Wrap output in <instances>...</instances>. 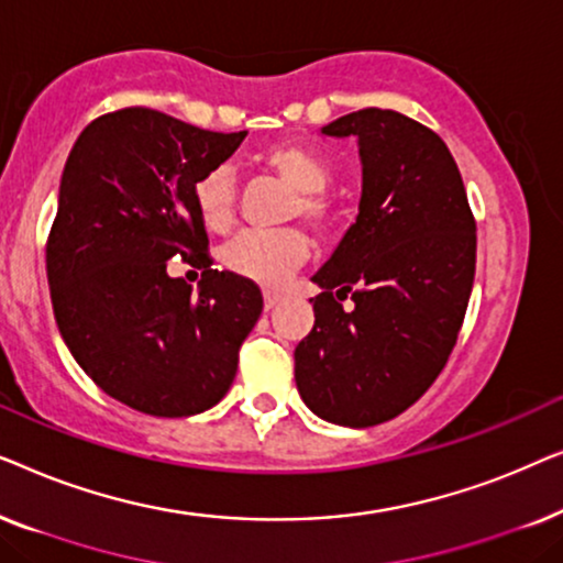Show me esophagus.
<instances>
[{"instance_id":"esophagus-1","label":"esophagus","mask_w":563,"mask_h":563,"mask_svg":"<svg viewBox=\"0 0 563 563\" xmlns=\"http://www.w3.org/2000/svg\"><path fill=\"white\" fill-rule=\"evenodd\" d=\"M279 302H282V295H276V291H266V295H264V307H266V310H274V307L279 305Z\"/></svg>"}]
</instances>
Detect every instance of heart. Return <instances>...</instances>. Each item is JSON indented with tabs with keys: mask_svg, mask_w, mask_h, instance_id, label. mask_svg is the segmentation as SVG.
Here are the masks:
<instances>
[{
	"mask_svg": "<svg viewBox=\"0 0 563 563\" xmlns=\"http://www.w3.org/2000/svg\"><path fill=\"white\" fill-rule=\"evenodd\" d=\"M258 164L295 189L289 218H302L314 230H328L335 222V205L325 195L330 164L325 156L302 143H279L258 153ZM195 207L210 230H225L235 214V176L228 166L202 174L195 184ZM310 253L307 238L295 228L249 230L233 238L220 251V264L230 274L261 287H279L287 276L302 266Z\"/></svg>",
	"mask_w": 563,
	"mask_h": 563,
	"instance_id": "obj_1",
	"label": "heart"
}]
</instances>
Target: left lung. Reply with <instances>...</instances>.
<instances>
[{"label":"left lung","instance_id":"left-lung-1","mask_svg":"<svg viewBox=\"0 0 563 563\" xmlns=\"http://www.w3.org/2000/svg\"><path fill=\"white\" fill-rule=\"evenodd\" d=\"M356 137L361 199L312 282L314 328L295 382L318 418L368 428L426 395L449 361L474 287L476 225L449 145L395 110H358L320 130ZM352 295L354 307L340 302Z\"/></svg>","mask_w":563,"mask_h":563}]
</instances>
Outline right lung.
Here are the masks:
<instances>
[{
	"label": "right lung",
	"instance_id": "obj_1",
	"mask_svg": "<svg viewBox=\"0 0 563 563\" xmlns=\"http://www.w3.org/2000/svg\"><path fill=\"white\" fill-rule=\"evenodd\" d=\"M243 133H212L128 107L89 122L68 153L45 268L60 338L99 389L153 418L218 405L264 297L210 268L195 184ZM174 255L206 266L195 296L165 272Z\"/></svg>",
	"mask_w": 563,
	"mask_h": 563
}]
</instances>
